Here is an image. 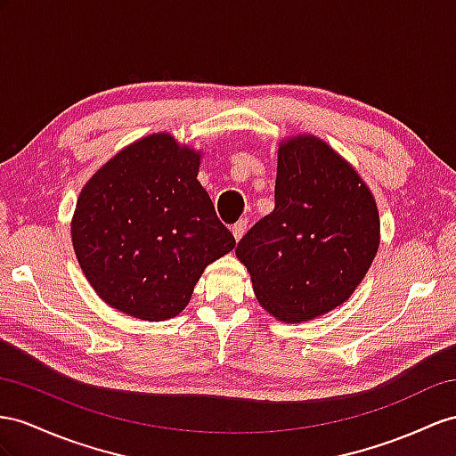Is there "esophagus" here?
<instances>
[{"label": "esophagus", "instance_id": "esophagus-1", "mask_svg": "<svg viewBox=\"0 0 456 456\" xmlns=\"http://www.w3.org/2000/svg\"><path fill=\"white\" fill-rule=\"evenodd\" d=\"M247 225H248V221H247V219H239L237 224L231 227V231H232V237H235V240H240V237L244 235V232H247Z\"/></svg>", "mask_w": 456, "mask_h": 456}]
</instances>
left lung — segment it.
<instances>
[{
  "label": "left lung",
  "mask_w": 456,
  "mask_h": 456,
  "mask_svg": "<svg viewBox=\"0 0 456 456\" xmlns=\"http://www.w3.org/2000/svg\"><path fill=\"white\" fill-rule=\"evenodd\" d=\"M379 216L358 173L314 136L279 146L275 208L237 244L260 305L308 322L353 295L376 258Z\"/></svg>",
  "instance_id": "1"
}]
</instances>
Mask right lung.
Instances as JSON below:
<instances>
[{
	"label": "right lung",
	"mask_w": 456,
	"mask_h": 456,
	"mask_svg": "<svg viewBox=\"0 0 456 456\" xmlns=\"http://www.w3.org/2000/svg\"><path fill=\"white\" fill-rule=\"evenodd\" d=\"M200 156L169 134L138 140L88 181L73 217V247L98 297L140 320L189 305L204 267L235 248L204 186Z\"/></svg>",
	"instance_id": "right-lung-1"
}]
</instances>
